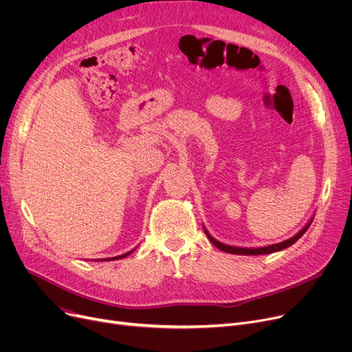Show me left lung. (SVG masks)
Masks as SVG:
<instances>
[{
  "label": "left lung",
  "instance_id": "8db88e82",
  "mask_svg": "<svg viewBox=\"0 0 352 352\" xmlns=\"http://www.w3.org/2000/svg\"><path fill=\"white\" fill-rule=\"evenodd\" d=\"M311 223L307 224L297 235L287 239V241H283V243H278V244H274V245H268V247H263V248H238V247H230V245H226V244H221L219 241H217V239H214L207 231V236L210 238V241L219 250H223L226 252H230V254H238V255H260V254H271V252H275V251H281L289 245H292L295 241H298V239L305 234V231L309 228Z\"/></svg>",
  "mask_w": 352,
  "mask_h": 352
}]
</instances>
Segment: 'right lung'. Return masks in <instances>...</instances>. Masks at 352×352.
Masks as SVG:
<instances>
[{"instance_id": "1", "label": "right lung", "mask_w": 352, "mask_h": 352, "mask_svg": "<svg viewBox=\"0 0 352 352\" xmlns=\"http://www.w3.org/2000/svg\"><path fill=\"white\" fill-rule=\"evenodd\" d=\"M131 252H126V254H124V255H120V256H114V258H111V260H120V258H124V256H126V255H129ZM108 261V260H107Z\"/></svg>"}]
</instances>
